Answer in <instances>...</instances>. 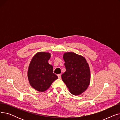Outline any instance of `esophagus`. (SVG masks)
<instances>
[{"instance_id": "1", "label": "esophagus", "mask_w": 120, "mask_h": 120, "mask_svg": "<svg viewBox=\"0 0 120 120\" xmlns=\"http://www.w3.org/2000/svg\"><path fill=\"white\" fill-rule=\"evenodd\" d=\"M57 76H58V78H59V79H61V74H58V75H57Z\"/></svg>"}]
</instances>
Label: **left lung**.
<instances>
[{
  "mask_svg": "<svg viewBox=\"0 0 120 120\" xmlns=\"http://www.w3.org/2000/svg\"><path fill=\"white\" fill-rule=\"evenodd\" d=\"M63 57L66 71L61 75L62 80L71 94L80 95L85 91L90 84L89 64L84 57L73 52H65Z\"/></svg>",
  "mask_w": 120,
  "mask_h": 120,
  "instance_id": "left-lung-1",
  "label": "left lung"
}]
</instances>
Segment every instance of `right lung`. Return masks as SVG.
<instances>
[{
    "mask_svg": "<svg viewBox=\"0 0 120 120\" xmlns=\"http://www.w3.org/2000/svg\"><path fill=\"white\" fill-rule=\"evenodd\" d=\"M50 53L38 52L31 59L28 70L30 85L39 92H44L58 78L53 73V67L49 64Z\"/></svg>",
    "mask_w": 120,
    "mask_h": 120,
    "instance_id": "1",
    "label": "right lung"
}]
</instances>
